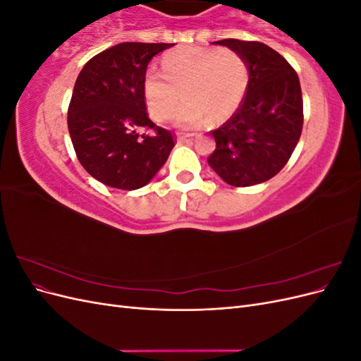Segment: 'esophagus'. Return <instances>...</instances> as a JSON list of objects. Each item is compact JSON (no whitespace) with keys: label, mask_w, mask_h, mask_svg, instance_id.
Returning a JSON list of instances; mask_svg holds the SVG:
<instances>
[{"label":"esophagus","mask_w":361,"mask_h":361,"mask_svg":"<svg viewBox=\"0 0 361 361\" xmlns=\"http://www.w3.org/2000/svg\"><path fill=\"white\" fill-rule=\"evenodd\" d=\"M192 138V134H179L178 140L179 143H185V141H190Z\"/></svg>","instance_id":"1"}]
</instances>
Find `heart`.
I'll return each instance as SVG.
<instances>
[{
    "mask_svg": "<svg viewBox=\"0 0 361 361\" xmlns=\"http://www.w3.org/2000/svg\"><path fill=\"white\" fill-rule=\"evenodd\" d=\"M162 73L149 71L145 96L149 113L167 120L176 114L180 128H199L207 118L221 123L241 105L248 87V66L241 54L228 48L182 47L164 54Z\"/></svg>",
    "mask_w": 361,
    "mask_h": 361,
    "instance_id": "heart-1",
    "label": "heart"
}]
</instances>
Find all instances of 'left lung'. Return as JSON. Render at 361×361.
<instances>
[{
    "instance_id": "8db88e82",
    "label": "left lung",
    "mask_w": 361,
    "mask_h": 361,
    "mask_svg": "<svg viewBox=\"0 0 361 361\" xmlns=\"http://www.w3.org/2000/svg\"><path fill=\"white\" fill-rule=\"evenodd\" d=\"M241 54L248 87L235 114L212 130L216 149L209 166L232 187L267 182L286 166L302 130V94L297 72L265 43L214 42Z\"/></svg>"
}]
</instances>
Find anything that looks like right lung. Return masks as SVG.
I'll return each instance as SVG.
<instances>
[{
  "mask_svg": "<svg viewBox=\"0 0 361 361\" xmlns=\"http://www.w3.org/2000/svg\"><path fill=\"white\" fill-rule=\"evenodd\" d=\"M171 47L118 43L87 61L76 78L68 110L72 145L87 173L108 187H145L174 147L173 134L152 122L145 102L147 64Z\"/></svg>",
  "mask_w": 361,
  "mask_h": 361,
  "instance_id": "right-lung-1",
  "label": "right lung"
}]
</instances>
